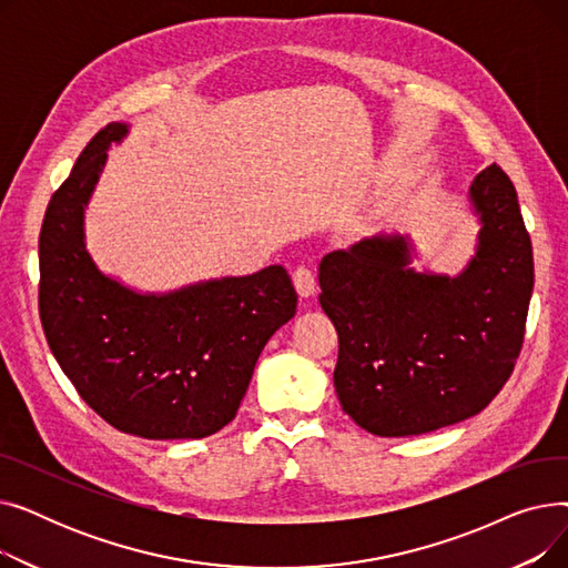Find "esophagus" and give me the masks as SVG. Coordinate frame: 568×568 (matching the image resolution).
<instances>
[{
  "mask_svg": "<svg viewBox=\"0 0 568 568\" xmlns=\"http://www.w3.org/2000/svg\"><path fill=\"white\" fill-rule=\"evenodd\" d=\"M292 281H294V287H296V292H300L302 300H308V296L315 294V274L308 266H296L292 274Z\"/></svg>",
  "mask_w": 568,
  "mask_h": 568,
  "instance_id": "obj_1",
  "label": "esophagus"
}]
</instances>
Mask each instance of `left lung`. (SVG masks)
I'll return each instance as SVG.
<instances>
[{
  "mask_svg": "<svg viewBox=\"0 0 568 568\" xmlns=\"http://www.w3.org/2000/svg\"><path fill=\"white\" fill-rule=\"evenodd\" d=\"M476 248L456 276L416 272L407 234H377L320 262L338 332L334 386L356 426L424 435L479 414L509 379L534 290L531 242L511 179L476 174Z\"/></svg>",
  "mask_w": 568,
  "mask_h": 568,
  "instance_id": "8db88e82",
  "label": "left lung"
}]
</instances>
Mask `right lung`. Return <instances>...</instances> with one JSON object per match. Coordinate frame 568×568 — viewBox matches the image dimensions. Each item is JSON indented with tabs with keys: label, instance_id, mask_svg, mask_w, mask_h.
<instances>
[{
	"label": "right lung",
	"instance_id": "obj_1",
	"mask_svg": "<svg viewBox=\"0 0 568 568\" xmlns=\"http://www.w3.org/2000/svg\"><path fill=\"white\" fill-rule=\"evenodd\" d=\"M129 135L112 122L52 195L39 239V311L59 368L116 430L200 439L227 426L266 341L296 313L285 266L138 292L103 274L84 244V209Z\"/></svg>",
	"mask_w": 568,
	"mask_h": 568
}]
</instances>
